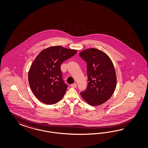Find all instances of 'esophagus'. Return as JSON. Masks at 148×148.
Instances as JSON below:
<instances>
[{"mask_svg": "<svg viewBox=\"0 0 148 148\" xmlns=\"http://www.w3.org/2000/svg\"><path fill=\"white\" fill-rule=\"evenodd\" d=\"M76 86H77V84H75V83L73 84H72V85H71V87H72L73 88H76Z\"/></svg>", "mask_w": 148, "mask_h": 148, "instance_id": "34e87169", "label": "esophagus"}]
</instances>
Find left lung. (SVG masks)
<instances>
[{"instance_id":"8db88e82","label":"left lung","mask_w":148,"mask_h":148,"mask_svg":"<svg viewBox=\"0 0 148 148\" xmlns=\"http://www.w3.org/2000/svg\"><path fill=\"white\" fill-rule=\"evenodd\" d=\"M87 62L88 86L81 92L82 98L92 106H98L110 98L116 88L115 69L111 58L103 51L90 48L79 53Z\"/></svg>"}]
</instances>
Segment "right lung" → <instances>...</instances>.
<instances>
[{
    "mask_svg": "<svg viewBox=\"0 0 148 148\" xmlns=\"http://www.w3.org/2000/svg\"><path fill=\"white\" fill-rule=\"evenodd\" d=\"M76 52L58 45L43 50L37 56L30 68L28 81L32 92L41 102L53 105L62 99L68 86L63 81L60 66Z\"/></svg>",
    "mask_w": 148,
    "mask_h": 148,
    "instance_id": "obj_1",
    "label": "right lung"
}]
</instances>
